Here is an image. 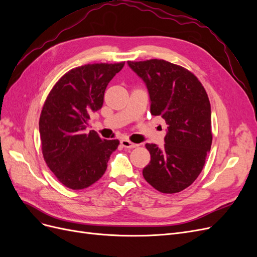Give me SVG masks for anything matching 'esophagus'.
I'll return each mask as SVG.
<instances>
[{
	"mask_svg": "<svg viewBox=\"0 0 257 257\" xmlns=\"http://www.w3.org/2000/svg\"><path fill=\"white\" fill-rule=\"evenodd\" d=\"M120 143H121V146H122V147L127 148V149H133V148H136V147H137L136 144L131 143L130 141H127V139H122V141H121Z\"/></svg>",
	"mask_w": 257,
	"mask_h": 257,
	"instance_id": "esophagus-1",
	"label": "esophagus"
}]
</instances>
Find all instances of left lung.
<instances>
[{
	"instance_id": "left-lung-1",
	"label": "left lung",
	"mask_w": 257,
	"mask_h": 257,
	"mask_svg": "<svg viewBox=\"0 0 257 257\" xmlns=\"http://www.w3.org/2000/svg\"><path fill=\"white\" fill-rule=\"evenodd\" d=\"M145 82L150 111L167 124L165 145L147 144L151 161L146 181L162 193H178L190 186L205 165L212 143L211 108L203 84L188 69L164 60L127 62Z\"/></svg>"
}]
</instances>
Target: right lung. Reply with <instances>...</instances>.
Instances as JSON below:
<instances>
[{
	"label": "right lung",
	"mask_w": 257,
	"mask_h": 257,
	"mask_svg": "<svg viewBox=\"0 0 257 257\" xmlns=\"http://www.w3.org/2000/svg\"><path fill=\"white\" fill-rule=\"evenodd\" d=\"M124 66L87 64L67 72L44 104L40 136L46 164L66 188L82 190L105 174L118 139L107 141L87 131L90 114L100 109L109 81Z\"/></svg>",
	"instance_id": "obj_1"
}]
</instances>
